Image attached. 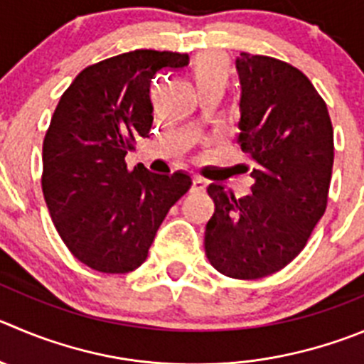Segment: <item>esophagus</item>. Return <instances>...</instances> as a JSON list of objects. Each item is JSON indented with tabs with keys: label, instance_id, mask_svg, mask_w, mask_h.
Wrapping results in <instances>:
<instances>
[{
	"label": "esophagus",
	"instance_id": "esophagus-1",
	"mask_svg": "<svg viewBox=\"0 0 364 364\" xmlns=\"http://www.w3.org/2000/svg\"><path fill=\"white\" fill-rule=\"evenodd\" d=\"M205 188H206L205 179L199 178V176H193V178H192V192L201 193V192H205Z\"/></svg>",
	"mask_w": 364,
	"mask_h": 364
}]
</instances>
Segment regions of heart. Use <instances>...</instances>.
<instances>
[{
  "mask_svg": "<svg viewBox=\"0 0 364 364\" xmlns=\"http://www.w3.org/2000/svg\"><path fill=\"white\" fill-rule=\"evenodd\" d=\"M230 77H232V68L223 57L205 53L193 60L192 79L199 95L208 91H224V87L228 86Z\"/></svg>",
  "mask_w": 364,
  "mask_h": 364,
  "instance_id": "b5f03b06",
  "label": "heart"
}]
</instances>
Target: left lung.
Instances as JSON below:
<instances>
[{"label": "left lung", "instance_id": "8db88e82", "mask_svg": "<svg viewBox=\"0 0 364 364\" xmlns=\"http://www.w3.org/2000/svg\"><path fill=\"white\" fill-rule=\"evenodd\" d=\"M237 144L251 161L255 185L237 199L220 185L206 188L213 215L205 251L224 277L257 280L284 269L323 217L334 163L327 104L293 64L242 52Z\"/></svg>", "mask_w": 364, "mask_h": 364}]
</instances>
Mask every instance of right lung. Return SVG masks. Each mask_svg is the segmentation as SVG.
Returning <instances> with one entry per match:
<instances>
[{"instance_id": "right-lung-1", "label": "right lung", "mask_w": 364, "mask_h": 364, "mask_svg": "<svg viewBox=\"0 0 364 364\" xmlns=\"http://www.w3.org/2000/svg\"><path fill=\"white\" fill-rule=\"evenodd\" d=\"M188 55L134 50L84 68L60 97L43 141L41 186L75 259L122 274L145 262L159 224L188 192V174L127 168L125 154L152 127L151 82Z\"/></svg>"}]
</instances>
